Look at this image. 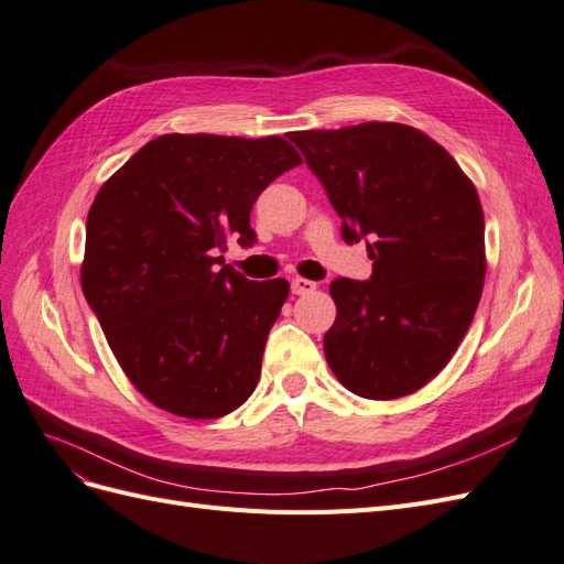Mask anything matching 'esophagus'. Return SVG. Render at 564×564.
<instances>
[{
  "label": "esophagus",
  "mask_w": 564,
  "mask_h": 564,
  "mask_svg": "<svg viewBox=\"0 0 564 564\" xmlns=\"http://www.w3.org/2000/svg\"><path fill=\"white\" fill-rule=\"evenodd\" d=\"M315 282H311V280H305V278H294L292 280V292L296 294V296H303V294H311V292H315Z\"/></svg>",
  "instance_id": "esophagus-1"
}]
</instances>
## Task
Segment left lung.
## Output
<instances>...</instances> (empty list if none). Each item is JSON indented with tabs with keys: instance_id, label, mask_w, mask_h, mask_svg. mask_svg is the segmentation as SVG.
Listing matches in <instances>:
<instances>
[{
	"instance_id": "1",
	"label": "left lung",
	"mask_w": 564,
	"mask_h": 564,
	"mask_svg": "<svg viewBox=\"0 0 564 564\" xmlns=\"http://www.w3.org/2000/svg\"><path fill=\"white\" fill-rule=\"evenodd\" d=\"M340 216L365 240L371 278H336L324 355L367 400H395L445 369L485 284V216L449 152L414 127L365 122L289 133Z\"/></svg>"
}]
</instances>
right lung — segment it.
<instances>
[{
    "instance_id": "1",
    "label": "right lung",
    "mask_w": 564,
    "mask_h": 564,
    "mask_svg": "<svg viewBox=\"0 0 564 564\" xmlns=\"http://www.w3.org/2000/svg\"><path fill=\"white\" fill-rule=\"evenodd\" d=\"M301 164L282 135L164 133L100 187L87 216L82 289L129 381L185 419L245 404L289 296L224 265L251 247L256 197Z\"/></svg>"
}]
</instances>
